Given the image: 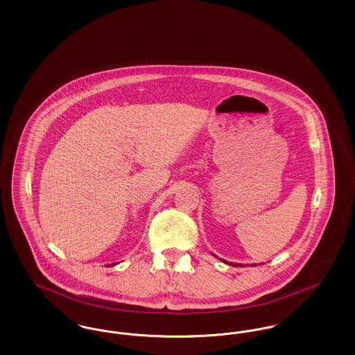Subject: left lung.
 <instances>
[{
    "instance_id": "obj_1",
    "label": "left lung",
    "mask_w": 355,
    "mask_h": 355,
    "mask_svg": "<svg viewBox=\"0 0 355 355\" xmlns=\"http://www.w3.org/2000/svg\"><path fill=\"white\" fill-rule=\"evenodd\" d=\"M220 261H223V259H220ZM223 262L226 263V261H223ZM229 263H230V265H233V266H236V263H232V262H229ZM254 266H255V265H254Z\"/></svg>"
}]
</instances>
